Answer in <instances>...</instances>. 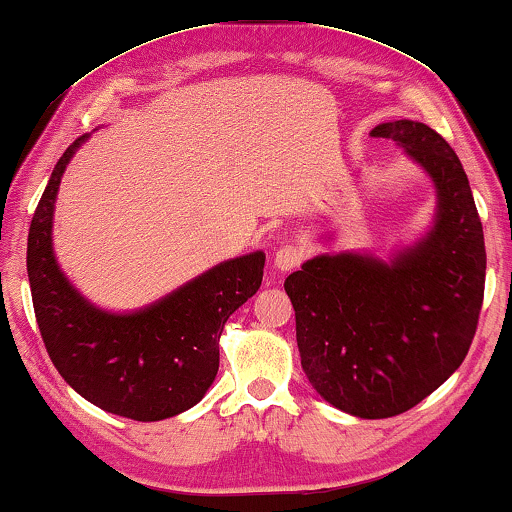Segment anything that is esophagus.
<instances>
[{
  "label": "esophagus",
  "mask_w": 512,
  "mask_h": 512,
  "mask_svg": "<svg viewBox=\"0 0 512 512\" xmlns=\"http://www.w3.org/2000/svg\"><path fill=\"white\" fill-rule=\"evenodd\" d=\"M303 249L301 247H294V244H284V247H280L275 251V258H272V265H275L277 270L282 272H289L298 268V265L303 263Z\"/></svg>",
  "instance_id": "1"
}]
</instances>
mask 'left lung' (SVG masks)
<instances>
[{"instance_id":"obj_1","label":"left lung","mask_w":512,"mask_h":512,"mask_svg":"<svg viewBox=\"0 0 512 512\" xmlns=\"http://www.w3.org/2000/svg\"><path fill=\"white\" fill-rule=\"evenodd\" d=\"M393 138L437 190L433 230L390 263L322 254L291 272L296 343L308 381L336 409L388 418L416 407L466 360L484 298L482 223L461 159L428 124L397 119Z\"/></svg>"}]
</instances>
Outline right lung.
I'll use <instances>...</instances> for the list:
<instances>
[{"instance_id": "obj_1", "label": "right lung", "mask_w": 512, "mask_h": 512, "mask_svg": "<svg viewBox=\"0 0 512 512\" xmlns=\"http://www.w3.org/2000/svg\"><path fill=\"white\" fill-rule=\"evenodd\" d=\"M79 136L46 183L28 235L32 305L46 353L84 400L134 421H162L195 407L218 371V338L228 317L256 294L265 254L230 258L136 313L96 308L58 268L51 244L53 204Z\"/></svg>"}]
</instances>
